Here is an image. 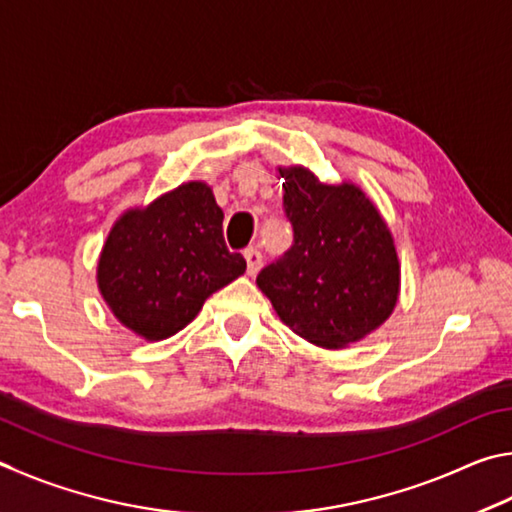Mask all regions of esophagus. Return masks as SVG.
Returning <instances> with one entry per match:
<instances>
[{"instance_id": "obj_1", "label": "esophagus", "mask_w": 512, "mask_h": 512, "mask_svg": "<svg viewBox=\"0 0 512 512\" xmlns=\"http://www.w3.org/2000/svg\"><path fill=\"white\" fill-rule=\"evenodd\" d=\"M245 261H247V274H249V276H256L258 270H261V265H263L261 251L254 249V247L245 249Z\"/></svg>"}]
</instances>
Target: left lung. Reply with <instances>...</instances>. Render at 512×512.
Here are the masks:
<instances>
[{
	"mask_svg": "<svg viewBox=\"0 0 512 512\" xmlns=\"http://www.w3.org/2000/svg\"><path fill=\"white\" fill-rule=\"evenodd\" d=\"M294 245L256 279L285 326L310 344L344 348L378 330L400 294L391 229L353 182L324 184L306 166H279Z\"/></svg>",
	"mask_w": 512,
	"mask_h": 512,
	"instance_id": "left-lung-1",
	"label": "left lung"
}]
</instances>
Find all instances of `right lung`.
<instances>
[{"mask_svg":"<svg viewBox=\"0 0 512 512\" xmlns=\"http://www.w3.org/2000/svg\"><path fill=\"white\" fill-rule=\"evenodd\" d=\"M224 213L206 182H186L125 211L107 233L96 283L121 324L146 342L173 337L204 301L247 270L222 238Z\"/></svg>","mask_w":512,"mask_h":512,"instance_id":"add662e5","label":"right lung"}]
</instances>
